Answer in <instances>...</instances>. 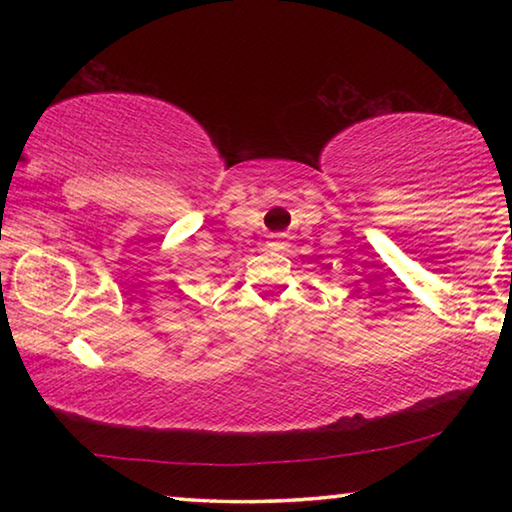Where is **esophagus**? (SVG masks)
<instances>
[{"instance_id": "1", "label": "esophagus", "mask_w": 512, "mask_h": 512, "mask_svg": "<svg viewBox=\"0 0 512 512\" xmlns=\"http://www.w3.org/2000/svg\"><path fill=\"white\" fill-rule=\"evenodd\" d=\"M266 246H268V250H284L289 246V241L284 235H271L266 241Z\"/></svg>"}]
</instances>
